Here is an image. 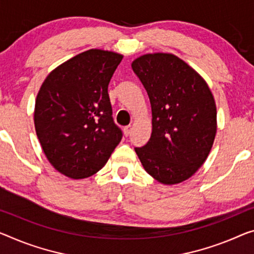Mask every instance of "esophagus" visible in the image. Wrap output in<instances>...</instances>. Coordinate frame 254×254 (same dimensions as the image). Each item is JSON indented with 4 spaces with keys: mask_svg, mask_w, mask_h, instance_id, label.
Returning a JSON list of instances; mask_svg holds the SVG:
<instances>
[{
    "mask_svg": "<svg viewBox=\"0 0 254 254\" xmlns=\"http://www.w3.org/2000/svg\"><path fill=\"white\" fill-rule=\"evenodd\" d=\"M130 130H131V127L130 126H126V127H124V135L126 136H129L130 135Z\"/></svg>",
    "mask_w": 254,
    "mask_h": 254,
    "instance_id": "esophagus-1",
    "label": "esophagus"
}]
</instances>
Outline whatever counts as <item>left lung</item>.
Returning <instances> with one entry per match:
<instances>
[{
  "label": "left lung",
  "instance_id": "obj_1",
  "mask_svg": "<svg viewBox=\"0 0 254 254\" xmlns=\"http://www.w3.org/2000/svg\"><path fill=\"white\" fill-rule=\"evenodd\" d=\"M152 109V132L135 147L155 181L174 185L192 177L211 151L217 108L211 91L195 70L171 53H149L131 64Z\"/></svg>",
  "mask_w": 254,
  "mask_h": 254
}]
</instances>
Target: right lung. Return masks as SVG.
I'll return each mask as SVG.
<instances>
[{
  "mask_svg": "<svg viewBox=\"0 0 254 254\" xmlns=\"http://www.w3.org/2000/svg\"><path fill=\"white\" fill-rule=\"evenodd\" d=\"M123 56L92 49L51 71L38 91L34 124L43 152L72 179L102 169L123 132L112 119L108 86Z\"/></svg>",
  "mask_w": 254,
  "mask_h": 254,
  "instance_id": "right-lung-1",
  "label": "right lung"
}]
</instances>
